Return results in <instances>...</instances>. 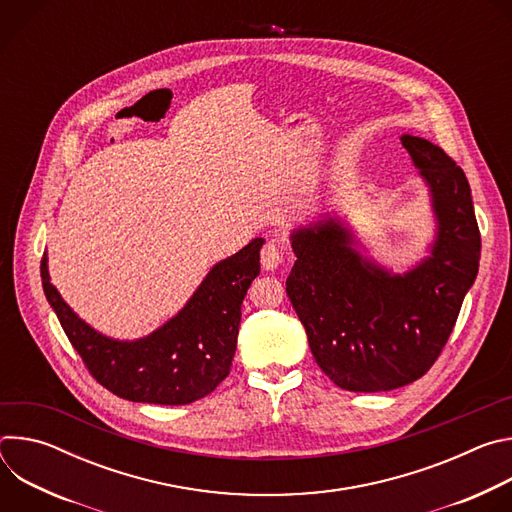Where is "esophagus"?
Segmentation results:
<instances>
[{
  "label": "esophagus",
  "instance_id": "1",
  "mask_svg": "<svg viewBox=\"0 0 512 512\" xmlns=\"http://www.w3.org/2000/svg\"><path fill=\"white\" fill-rule=\"evenodd\" d=\"M281 261H283V255H281V251H279L277 245L267 243V245L261 249V267H263L265 271H275V269L281 265Z\"/></svg>",
  "mask_w": 512,
  "mask_h": 512
}]
</instances>
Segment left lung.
<instances>
[{"label": "left lung", "mask_w": 512, "mask_h": 512, "mask_svg": "<svg viewBox=\"0 0 512 512\" xmlns=\"http://www.w3.org/2000/svg\"><path fill=\"white\" fill-rule=\"evenodd\" d=\"M431 198L435 239L415 267L393 273L356 249L338 216L289 235L298 261L285 291L318 367L354 393L405 387L446 346L478 275L480 231L460 166L423 137L401 135Z\"/></svg>", "instance_id": "obj_1"}]
</instances>
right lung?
I'll return each mask as SVG.
<instances>
[{"label": "right lung", "mask_w": 512, "mask_h": 512, "mask_svg": "<svg viewBox=\"0 0 512 512\" xmlns=\"http://www.w3.org/2000/svg\"><path fill=\"white\" fill-rule=\"evenodd\" d=\"M263 243L253 239L218 261L174 318L137 340L109 338L72 312L50 283L46 253L40 265L42 287L70 344L105 389L135 403L188 405L229 377L241 304L259 275Z\"/></svg>", "instance_id": "add662e5"}]
</instances>
